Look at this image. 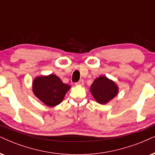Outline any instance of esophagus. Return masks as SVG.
<instances>
[{"label":"esophagus","instance_id":"esophagus-1","mask_svg":"<svg viewBox=\"0 0 155 155\" xmlns=\"http://www.w3.org/2000/svg\"><path fill=\"white\" fill-rule=\"evenodd\" d=\"M76 85H80V86H83L84 85V80L81 79L80 81H79L78 82H76Z\"/></svg>","mask_w":155,"mask_h":155}]
</instances>
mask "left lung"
<instances>
[{"instance_id": "left-lung-1", "label": "left lung", "mask_w": 155, "mask_h": 155, "mask_svg": "<svg viewBox=\"0 0 155 155\" xmlns=\"http://www.w3.org/2000/svg\"><path fill=\"white\" fill-rule=\"evenodd\" d=\"M90 91L98 103L106 104L116 97L119 88L112 80L105 76H100L92 83Z\"/></svg>"}]
</instances>
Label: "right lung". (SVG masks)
I'll return each mask as SVG.
<instances>
[{"instance_id":"right-lung-1","label":"right lung","mask_w":155,"mask_h":155,"mask_svg":"<svg viewBox=\"0 0 155 155\" xmlns=\"http://www.w3.org/2000/svg\"><path fill=\"white\" fill-rule=\"evenodd\" d=\"M32 89L34 95L39 100L48 107H52L62 102L71 87L63 83L57 76L51 74L35 78Z\"/></svg>"}]
</instances>
